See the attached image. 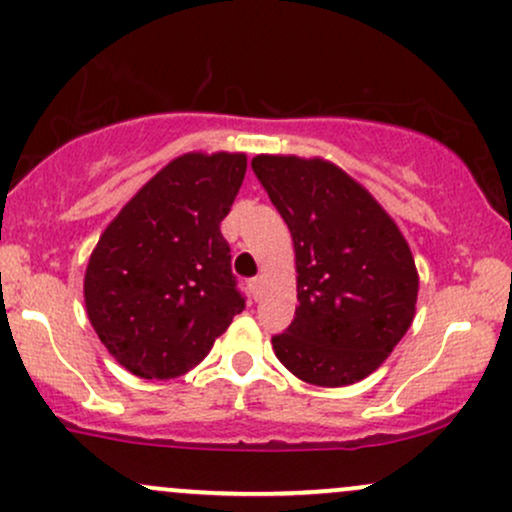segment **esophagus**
<instances>
[{
  "mask_svg": "<svg viewBox=\"0 0 512 512\" xmlns=\"http://www.w3.org/2000/svg\"><path fill=\"white\" fill-rule=\"evenodd\" d=\"M250 293H252V298H257L260 296V289H262V276H255V279H250Z\"/></svg>",
  "mask_w": 512,
  "mask_h": 512,
  "instance_id": "obj_1",
  "label": "esophagus"
}]
</instances>
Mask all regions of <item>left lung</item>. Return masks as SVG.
<instances>
[{"label":"left lung","mask_w":512,"mask_h":512,"mask_svg":"<svg viewBox=\"0 0 512 512\" xmlns=\"http://www.w3.org/2000/svg\"><path fill=\"white\" fill-rule=\"evenodd\" d=\"M252 170L289 226L298 308L274 354L303 383L354 385L414 320L419 274L397 223L373 195L322 158L255 156Z\"/></svg>","instance_id":"1"}]
</instances>
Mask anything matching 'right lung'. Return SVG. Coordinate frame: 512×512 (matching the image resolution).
I'll return each instance as SVG.
<instances>
[{
  "label": "right lung",
  "mask_w": 512,
  "mask_h": 512,
  "mask_svg": "<svg viewBox=\"0 0 512 512\" xmlns=\"http://www.w3.org/2000/svg\"><path fill=\"white\" fill-rule=\"evenodd\" d=\"M245 168V154L178 156L129 199L91 252L88 320L129 373L178 378L243 313L221 221Z\"/></svg>",
  "instance_id": "right-lung-1"
}]
</instances>
